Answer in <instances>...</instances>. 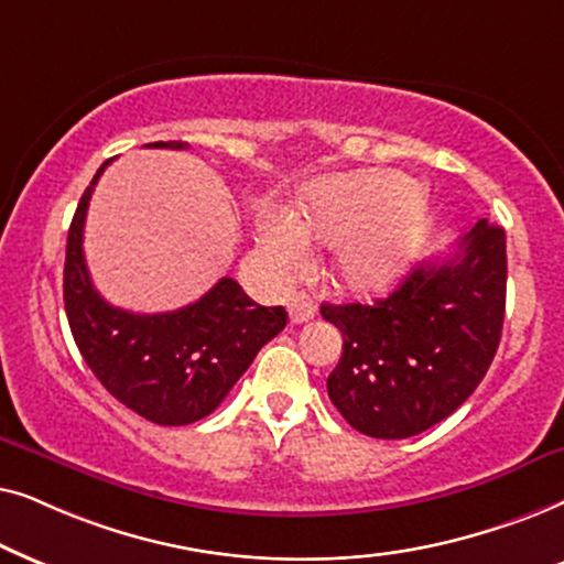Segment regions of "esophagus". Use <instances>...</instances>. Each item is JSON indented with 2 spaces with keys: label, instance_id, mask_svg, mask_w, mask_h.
Returning <instances> with one entry per match:
<instances>
[{
  "label": "esophagus",
  "instance_id": "1",
  "mask_svg": "<svg viewBox=\"0 0 564 564\" xmlns=\"http://www.w3.org/2000/svg\"><path fill=\"white\" fill-rule=\"evenodd\" d=\"M314 314H317V306H314V302H310V299H304V296L294 299L289 306V317L294 325H304V322L314 319Z\"/></svg>",
  "mask_w": 564,
  "mask_h": 564
}]
</instances>
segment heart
<instances>
[{"label":"heart","mask_w":564,"mask_h":564,"mask_svg":"<svg viewBox=\"0 0 564 564\" xmlns=\"http://www.w3.org/2000/svg\"><path fill=\"white\" fill-rule=\"evenodd\" d=\"M427 200L397 172H348L312 183L296 212L258 214V254L273 278L306 265L310 237L333 245V275L348 291L387 286L425 242Z\"/></svg>","instance_id":"obj_1"}]
</instances>
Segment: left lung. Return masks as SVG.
Instances as JSON below:
<instances>
[{"instance_id":"8db88e82","label":"left lung","mask_w":564,"mask_h":564,"mask_svg":"<svg viewBox=\"0 0 564 564\" xmlns=\"http://www.w3.org/2000/svg\"><path fill=\"white\" fill-rule=\"evenodd\" d=\"M506 231L479 219L459 247L423 262L373 304H322L343 333L327 394L358 433L410 438L467 402L506 317Z\"/></svg>"}]
</instances>
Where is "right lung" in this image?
Masks as SVG:
<instances>
[{
	"label": "right lung",
	"instance_id": "1",
	"mask_svg": "<svg viewBox=\"0 0 564 564\" xmlns=\"http://www.w3.org/2000/svg\"><path fill=\"white\" fill-rule=\"evenodd\" d=\"M108 164L102 162L82 195L66 239V319L82 358L120 404L149 423L191 425L219 408L262 345L286 327V310L254 304L231 278L175 312L133 314L105 302L89 278L82 235L89 198Z\"/></svg>",
	"mask_w": 564,
	"mask_h": 564
}]
</instances>
